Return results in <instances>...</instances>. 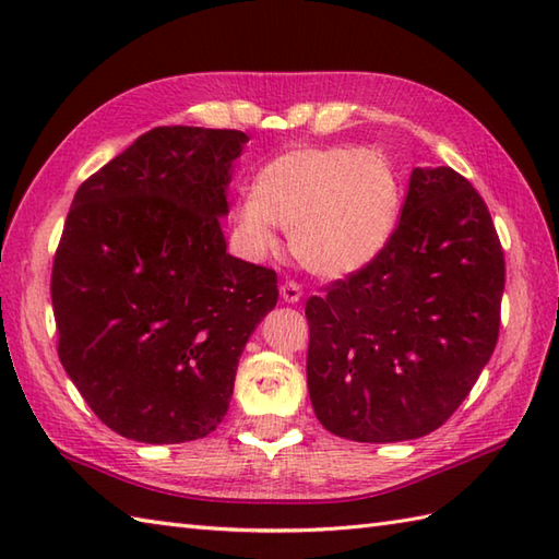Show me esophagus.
I'll list each match as a JSON object with an SVG mask.
<instances>
[{
  "label": "esophagus",
  "instance_id": "obj_1",
  "mask_svg": "<svg viewBox=\"0 0 559 559\" xmlns=\"http://www.w3.org/2000/svg\"><path fill=\"white\" fill-rule=\"evenodd\" d=\"M281 298L286 300V302H290V305H295V302H300V298H302V286L300 283H295V281H286L281 286Z\"/></svg>",
  "mask_w": 559,
  "mask_h": 559
}]
</instances>
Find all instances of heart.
<instances>
[{
	"mask_svg": "<svg viewBox=\"0 0 559 559\" xmlns=\"http://www.w3.org/2000/svg\"><path fill=\"white\" fill-rule=\"evenodd\" d=\"M401 185L379 151L300 146L259 170L254 194L240 201L235 225L257 254L278 247L276 225L290 230L300 264L324 278L362 269L396 230Z\"/></svg>",
	"mask_w": 559,
	"mask_h": 559,
	"instance_id": "heart-1",
	"label": "heart"
}]
</instances>
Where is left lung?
Listing matches in <instances>:
<instances>
[{"label": "left lung", "instance_id": "8db88e82", "mask_svg": "<svg viewBox=\"0 0 559 559\" xmlns=\"http://www.w3.org/2000/svg\"><path fill=\"white\" fill-rule=\"evenodd\" d=\"M502 293V242L476 187L415 168L389 245L305 305L319 423L370 444L442 427L497 346Z\"/></svg>", "mask_w": 559, "mask_h": 559}]
</instances>
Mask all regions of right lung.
<instances>
[{"label": "right lung", "instance_id": "right-lung-1", "mask_svg": "<svg viewBox=\"0 0 559 559\" xmlns=\"http://www.w3.org/2000/svg\"><path fill=\"white\" fill-rule=\"evenodd\" d=\"M237 129L156 127L83 182L52 261L57 353L91 411L127 439L216 430L237 360L278 302L276 271L228 254Z\"/></svg>", "mask_w": 559, "mask_h": 559}]
</instances>
